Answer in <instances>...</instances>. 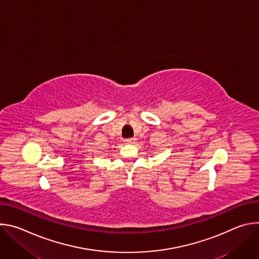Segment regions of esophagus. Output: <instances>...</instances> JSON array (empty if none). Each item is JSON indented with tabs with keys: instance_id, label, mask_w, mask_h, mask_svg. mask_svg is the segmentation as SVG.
I'll return each instance as SVG.
<instances>
[{
	"instance_id": "obj_1",
	"label": "esophagus",
	"mask_w": 259,
	"mask_h": 259,
	"mask_svg": "<svg viewBox=\"0 0 259 259\" xmlns=\"http://www.w3.org/2000/svg\"><path fill=\"white\" fill-rule=\"evenodd\" d=\"M124 141H125V143H127V144H134L135 141H136V139H135V138H127V139H125Z\"/></svg>"
}]
</instances>
